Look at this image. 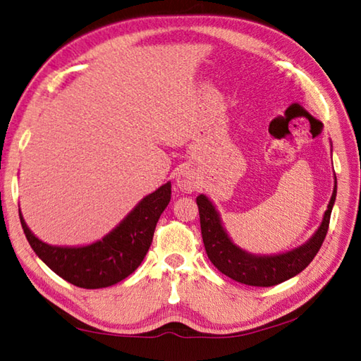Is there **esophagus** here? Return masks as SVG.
<instances>
[{"instance_id":"1","label":"esophagus","mask_w":361,"mask_h":361,"mask_svg":"<svg viewBox=\"0 0 361 361\" xmlns=\"http://www.w3.org/2000/svg\"><path fill=\"white\" fill-rule=\"evenodd\" d=\"M175 183H176V188H178L181 192H186V194H192L198 189V176L192 169L188 166L181 167L180 171L176 172Z\"/></svg>"}]
</instances>
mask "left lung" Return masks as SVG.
I'll use <instances>...</instances> for the list:
<instances>
[{"label": "left lung", "mask_w": 361, "mask_h": 361, "mask_svg": "<svg viewBox=\"0 0 361 361\" xmlns=\"http://www.w3.org/2000/svg\"><path fill=\"white\" fill-rule=\"evenodd\" d=\"M334 192L317 231L299 247L276 255H255L235 245L226 231L216 204L208 195H198L197 204L200 211L202 237L206 255L214 267L228 278L255 287L278 286L301 273L317 256L327 234L329 220L336 198V176H334Z\"/></svg>", "instance_id": "obj_1"}]
</instances>
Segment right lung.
Masks as SVG:
<instances>
[{
    "mask_svg": "<svg viewBox=\"0 0 361 361\" xmlns=\"http://www.w3.org/2000/svg\"><path fill=\"white\" fill-rule=\"evenodd\" d=\"M172 195L171 181L141 198L102 239L87 245H49L30 231L20 211L23 231L35 255L60 278L80 288H105L141 265L161 214Z\"/></svg>",
    "mask_w": 361,
    "mask_h": 361,
    "instance_id": "right-lung-1",
    "label": "right lung"
}]
</instances>
